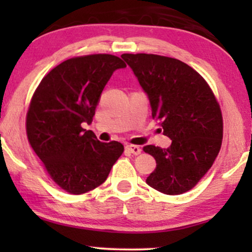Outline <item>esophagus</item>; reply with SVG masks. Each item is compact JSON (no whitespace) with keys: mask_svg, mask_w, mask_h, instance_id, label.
Returning <instances> with one entry per match:
<instances>
[{"mask_svg":"<svg viewBox=\"0 0 252 252\" xmlns=\"http://www.w3.org/2000/svg\"><path fill=\"white\" fill-rule=\"evenodd\" d=\"M126 148L128 149L130 153H132V154H134V155L141 154V148L138 146H135V144H128V146H126Z\"/></svg>","mask_w":252,"mask_h":252,"instance_id":"obj_1","label":"esophagus"}]
</instances>
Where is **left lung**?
<instances>
[{
	"label": "left lung",
	"instance_id": "8db88e82",
	"mask_svg": "<svg viewBox=\"0 0 252 252\" xmlns=\"http://www.w3.org/2000/svg\"><path fill=\"white\" fill-rule=\"evenodd\" d=\"M150 100L152 116L172 144L143 147L156 168L147 184L164 194H182L200 181L221 147L222 116L212 89L195 70L174 58L122 54Z\"/></svg>",
	"mask_w": 252,
	"mask_h": 252
}]
</instances>
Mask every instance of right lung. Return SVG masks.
Here are the masks:
<instances>
[{
  "mask_svg": "<svg viewBox=\"0 0 252 252\" xmlns=\"http://www.w3.org/2000/svg\"><path fill=\"white\" fill-rule=\"evenodd\" d=\"M126 66L112 54L71 58L48 72L32 97L26 116L28 142L52 180L70 194L100 186L122 155V143L100 142L83 126L91 124L114 71Z\"/></svg>",
  "mask_w": 252,
  "mask_h": 252,
  "instance_id": "1",
  "label": "right lung"
}]
</instances>
